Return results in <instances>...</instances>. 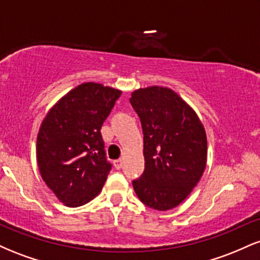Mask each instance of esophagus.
Instances as JSON below:
<instances>
[{"label": "esophagus", "mask_w": 260, "mask_h": 260, "mask_svg": "<svg viewBox=\"0 0 260 260\" xmlns=\"http://www.w3.org/2000/svg\"><path fill=\"white\" fill-rule=\"evenodd\" d=\"M122 160L121 159H118V160H115L113 161V166H115V169L116 170H120L121 168H122Z\"/></svg>", "instance_id": "obj_1"}]
</instances>
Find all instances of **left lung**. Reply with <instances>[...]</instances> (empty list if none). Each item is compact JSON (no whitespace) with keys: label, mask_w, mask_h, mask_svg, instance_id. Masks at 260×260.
Here are the masks:
<instances>
[{"label":"left lung","mask_w":260,"mask_h":260,"mask_svg":"<svg viewBox=\"0 0 260 260\" xmlns=\"http://www.w3.org/2000/svg\"><path fill=\"white\" fill-rule=\"evenodd\" d=\"M144 134L145 170L134 180L140 202L165 211L181 204L207 166L208 142L194 110L166 86L137 89L129 99Z\"/></svg>","instance_id":"8db88e82"}]
</instances>
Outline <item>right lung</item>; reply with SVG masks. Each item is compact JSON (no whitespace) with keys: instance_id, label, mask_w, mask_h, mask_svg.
<instances>
[{"instance_id":"obj_1","label":"right lung","mask_w":260,"mask_h":260,"mask_svg":"<svg viewBox=\"0 0 260 260\" xmlns=\"http://www.w3.org/2000/svg\"><path fill=\"white\" fill-rule=\"evenodd\" d=\"M121 92L100 83H83L62 96L41 122L39 171L67 207L84 205L103 189L111 164L100 129Z\"/></svg>"}]
</instances>
